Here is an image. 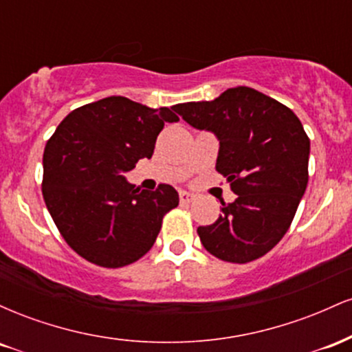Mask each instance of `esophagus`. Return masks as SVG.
I'll return each instance as SVG.
<instances>
[{
    "label": "esophagus",
    "mask_w": 352,
    "mask_h": 352,
    "mask_svg": "<svg viewBox=\"0 0 352 352\" xmlns=\"http://www.w3.org/2000/svg\"><path fill=\"white\" fill-rule=\"evenodd\" d=\"M179 197H180V204H190V201L195 200V195H193L192 192H187V190H180Z\"/></svg>",
    "instance_id": "1"
}]
</instances>
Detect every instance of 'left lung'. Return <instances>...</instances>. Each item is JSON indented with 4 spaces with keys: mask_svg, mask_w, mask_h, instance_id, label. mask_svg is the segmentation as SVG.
Returning <instances> with one entry per match:
<instances>
[{
    "mask_svg": "<svg viewBox=\"0 0 352 352\" xmlns=\"http://www.w3.org/2000/svg\"><path fill=\"white\" fill-rule=\"evenodd\" d=\"M185 122L220 142L215 168L236 193L215 223L199 227L205 250L230 263L268 253L292 225L308 185L309 139L292 109L252 87L173 106Z\"/></svg>",
    "mask_w": 352,
    "mask_h": 352,
    "instance_id": "obj_1",
    "label": "left lung"
}]
</instances>
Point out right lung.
I'll list each match as a JSON object with an SVG mask.
<instances>
[{"instance_id": "1", "label": "right lung", "mask_w": 352, "mask_h": 352, "mask_svg": "<svg viewBox=\"0 0 352 352\" xmlns=\"http://www.w3.org/2000/svg\"><path fill=\"white\" fill-rule=\"evenodd\" d=\"M172 109H151L112 96L74 109L47 140L43 197L67 245L91 263L120 268L142 258L159 235L179 193L155 192L125 180L140 159H151Z\"/></svg>"}]
</instances>
